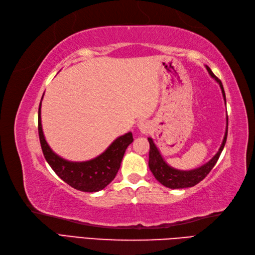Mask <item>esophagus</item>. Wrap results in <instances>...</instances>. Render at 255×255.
Wrapping results in <instances>:
<instances>
[{"mask_svg":"<svg viewBox=\"0 0 255 255\" xmlns=\"http://www.w3.org/2000/svg\"><path fill=\"white\" fill-rule=\"evenodd\" d=\"M137 127L142 133H146V134L150 132L151 129H152L151 124L147 122V121H140L137 124Z\"/></svg>","mask_w":255,"mask_h":255,"instance_id":"34e87169","label":"esophagus"}]
</instances>
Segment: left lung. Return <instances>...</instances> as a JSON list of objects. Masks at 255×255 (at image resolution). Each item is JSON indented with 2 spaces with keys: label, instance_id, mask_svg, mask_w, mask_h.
Segmentation results:
<instances>
[{
  "label": "left lung",
  "instance_id": "1",
  "mask_svg": "<svg viewBox=\"0 0 255 255\" xmlns=\"http://www.w3.org/2000/svg\"><path fill=\"white\" fill-rule=\"evenodd\" d=\"M207 67V71L209 74L211 75V77H213L216 81L220 85V88L222 91V95L224 98V102H226V94H224V89H223V85L221 83L220 79H218V77L212 73L210 67ZM227 136H228V115H227V129H226V134H224L223 141L219 151L214 154V157L211 159L210 161H208L206 164L199 167L197 169H193V170H178V169H174L172 167L169 166V164L163 160V158L161 156L160 151L158 150V148L156 144H154L153 140L151 138H148L149 144H150V150H149V169H150L154 178L163 184L164 187L170 188V189H182V188H190L196 186L197 183L202 181L204 178L207 177V174L212 170V168L214 167V164L217 163L219 157L224 148V144H226L227 141Z\"/></svg>",
  "mask_w": 255,
  "mask_h": 255
}]
</instances>
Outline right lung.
I'll return each mask as SVG.
<instances>
[{
  "label": "right lung",
  "instance_id": "right-lung-1",
  "mask_svg": "<svg viewBox=\"0 0 255 255\" xmlns=\"http://www.w3.org/2000/svg\"><path fill=\"white\" fill-rule=\"evenodd\" d=\"M41 105L42 102L38 107V136L44 157L49 166L63 181L76 190L84 192L103 190L116 177L125 151L133 141L132 133L127 132L118 137L102 154L92 160L68 161L55 153L45 140L41 122Z\"/></svg>",
  "mask_w": 255,
  "mask_h": 255
}]
</instances>
